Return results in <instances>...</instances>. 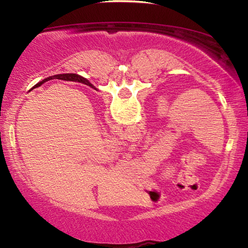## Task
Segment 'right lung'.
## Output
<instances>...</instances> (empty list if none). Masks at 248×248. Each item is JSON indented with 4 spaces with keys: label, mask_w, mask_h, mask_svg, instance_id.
Listing matches in <instances>:
<instances>
[{
    "label": "right lung",
    "mask_w": 248,
    "mask_h": 248,
    "mask_svg": "<svg viewBox=\"0 0 248 248\" xmlns=\"http://www.w3.org/2000/svg\"><path fill=\"white\" fill-rule=\"evenodd\" d=\"M57 77H63L62 78V80L64 79L65 81H78V82H83V83H86L87 86H89V87H91V88H93V89H96V88H94L93 84H91L89 81H88L87 79H84L83 77H81V76H79V74H74V73H66V74H60V76H54V77H49V78H46V79H44L43 81H40V82H38L37 84H35V87H40L42 86L43 83H45L46 81H49V80H53V78H57ZM33 87V88H35Z\"/></svg>",
    "instance_id": "right-lung-1"
}]
</instances>
